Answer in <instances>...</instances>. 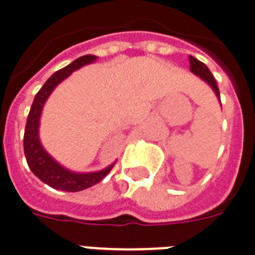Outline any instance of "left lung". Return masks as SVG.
<instances>
[{
    "label": "left lung",
    "mask_w": 255,
    "mask_h": 255,
    "mask_svg": "<svg viewBox=\"0 0 255 255\" xmlns=\"http://www.w3.org/2000/svg\"><path fill=\"white\" fill-rule=\"evenodd\" d=\"M189 63H190V71H192L193 74L197 75V77H200L203 81H205V82H207V84L214 89L216 97H218V100L220 101V92H219L218 84H216L214 75H212V73L209 71L208 67H207L203 62H200L199 59L193 58V56H189ZM220 105H222V103H220Z\"/></svg>",
    "instance_id": "8db88e82"
}]
</instances>
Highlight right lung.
Here are the masks:
<instances>
[{"mask_svg": "<svg viewBox=\"0 0 255 255\" xmlns=\"http://www.w3.org/2000/svg\"><path fill=\"white\" fill-rule=\"evenodd\" d=\"M96 59H97V56L84 55L75 59L74 62H71L69 66L54 73L35 96L31 111L28 115L25 132H24V154L27 158V163L32 173L36 175L39 180L55 189L65 190V192H80V190L88 189L103 180L104 177L112 170L113 165H115L112 163L103 170L92 171V173H74V171L67 170L66 167L59 165L43 148L40 139H39L41 111H43L47 99L52 93V90L55 89L62 81L66 80L73 71L81 69L85 65L93 63Z\"/></svg>", "mask_w": 255, "mask_h": 255, "instance_id": "1", "label": "right lung"}]
</instances>
